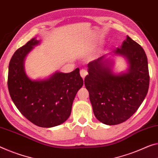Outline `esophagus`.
I'll return each mask as SVG.
<instances>
[{
    "label": "esophagus",
    "mask_w": 158,
    "mask_h": 158,
    "mask_svg": "<svg viewBox=\"0 0 158 158\" xmlns=\"http://www.w3.org/2000/svg\"><path fill=\"white\" fill-rule=\"evenodd\" d=\"M80 74H81V76L82 77V79L84 80L85 77V76H87V72L86 70H85V69H82V70H81V72H80Z\"/></svg>",
    "instance_id": "esophagus-1"
}]
</instances>
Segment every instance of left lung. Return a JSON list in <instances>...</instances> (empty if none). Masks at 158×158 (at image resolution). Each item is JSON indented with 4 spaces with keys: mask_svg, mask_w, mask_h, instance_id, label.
Masks as SVG:
<instances>
[{
    "mask_svg": "<svg viewBox=\"0 0 158 158\" xmlns=\"http://www.w3.org/2000/svg\"><path fill=\"white\" fill-rule=\"evenodd\" d=\"M106 56L87 65L85 86L95 117L111 126L124 122L137 111L148 91L150 77L145 51L128 36L111 56ZM115 56L126 60L127 71H113Z\"/></svg>",
    "mask_w": 158,
    "mask_h": 158,
    "instance_id": "1",
    "label": "left lung"
}]
</instances>
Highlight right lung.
<instances>
[{
    "mask_svg": "<svg viewBox=\"0 0 158 158\" xmlns=\"http://www.w3.org/2000/svg\"><path fill=\"white\" fill-rule=\"evenodd\" d=\"M40 44L35 37L14 53L9 64L8 86L12 100L22 114L38 127L52 128L69 118L83 81L78 68L68 73L56 71L45 78H30L25 60Z\"/></svg>",
    "mask_w": 158,
    "mask_h": 158,
    "instance_id": "right-lung-1",
    "label": "right lung"
}]
</instances>
